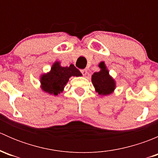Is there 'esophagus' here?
Wrapping results in <instances>:
<instances>
[{
  "label": "esophagus",
  "instance_id": "34e87169",
  "mask_svg": "<svg viewBox=\"0 0 158 158\" xmlns=\"http://www.w3.org/2000/svg\"><path fill=\"white\" fill-rule=\"evenodd\" d=\"M81 73H82V74L83 75V76H85V75L87 74V70L86 69H82L81 70Z\"/></svg>",
  "mask_w": 158,
  "mask_h": 158
}]
</instances>
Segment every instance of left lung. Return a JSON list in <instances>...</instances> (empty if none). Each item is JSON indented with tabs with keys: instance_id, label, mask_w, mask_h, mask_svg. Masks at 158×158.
I'll use <instances>...</instances> for the list:
<instances>
[{
	"instance_id": "obj_1",
	"label": "left lung",
	"mask_w": 158,
	"mask_h": 158,
	"mask_svg": "<svg viewBox=\"0 0 158 158\" xmlns=\"http://www.w3.org/2000/svg\"><path fill=\"white\" fill-rule=\"evenodd\" d=\"M100 70L92 76V82L95 91L99 95H107L113 92L115 89V82L109 76V70L106 69L104 62L100 63Z\"/></svg>"
}]
</instances>
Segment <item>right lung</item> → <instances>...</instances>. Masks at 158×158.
I'll return each mask as SVG.
<instances>
[{"mask_svg": "<svg viewBox=\"0 0 158 158\" xmlns=\"http://www.w3.org/2000/svg\"><path fill=\"white\" fill-rule=\"evenodd\" d=\"M82 73L74 65L63 67L59 62L53 63L50 72L41 76L40 83L42 89L51 95H57L63 91L65 85L71 76H80Z\"/></svg>", "mask_w": 158, "mask_h": 158, "instance_id": "1", "label": "right lung"}]
</instances>
